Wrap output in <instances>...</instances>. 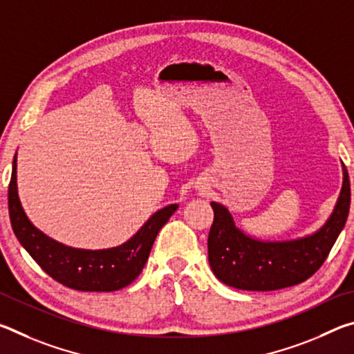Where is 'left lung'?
<instances>
[{"label": "left lung", "instance_id": "1", "mask_svg": "<svg viewBox=\"0 0 354 354\" xmlns=\"http://www.w3.org/2000/svg\"><path fill=\"white\" fill-rule=\"evenodd\" d=\"M344 181L331 215L319 230L290 241H262L236 226L230 209L212 201L207 237L209 266L221 283L241 290H278L303 283L319 270L342 232L350 211V179Z\"/></svg>", "mask_w": 354, "mask_h": 354}]
</instances>
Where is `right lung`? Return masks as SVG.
<instances>
[{"instance_id":"add662e5","label":"right lung","mask_w":354,"mask_h":354,"mask_svg":"<svg viewBox=\"0 0 354 354\" xmlns=\"http://www.w3.org/2000/svg\"><path fill=\"white\" fill-rule=\"evenodd\" d=\"M178 205L154 212L136 234L118 247L103 250L73 248L55 241L28 218L17 187V154L9 184V217L17 239L32 259L57 283L81 292H112L127 287L139 277L149 251Z\"/></svg>"}]
</instances>
